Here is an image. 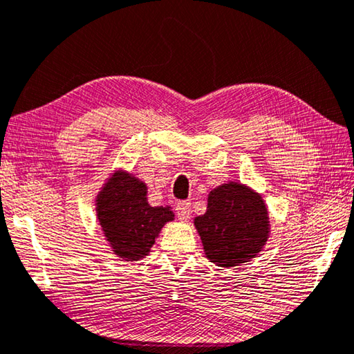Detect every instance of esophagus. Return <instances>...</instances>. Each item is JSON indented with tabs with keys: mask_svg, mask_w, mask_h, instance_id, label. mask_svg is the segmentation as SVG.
Wrapping results in <instances>:
<instances>
[{
	"mask_svg": "<svg viewBox=\"0 0 354 354\" xmlns=\"http://www.w3.org/2000/svg\"><path fill=\"white\" fill-rule=\"evenodd\" d=\"M176 214H178L179 221H184V223H187V221L190 219L192 207H190L189 201H179V203L176 204Z\"/></svg>",
	"mask_w": 354,
	"mask_h": 354,
	"instance_id": "1",
	"label": "esophagus"
}]
</instances>
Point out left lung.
Masks as SVG:
<instances>
[{"label": "left lung", "instance_id": "8db88e82", "mask_svg": "<svg viewBox=\"0 0 354 354\" xmlns=\"http://www.w3.org/2000/svg\"><path fill=\"white\" fill-rule=\"evenodd\" d=\"M207 258L232 267L253 258L268 236L264 201L241 184H224L210 192L207 212L195 218Z\"/></svg>", "mask_w": 354, "mask_h": 354}]
</instances>
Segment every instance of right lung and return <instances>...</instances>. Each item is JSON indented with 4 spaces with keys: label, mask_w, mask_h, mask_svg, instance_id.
<instances>
[{
    "label": "right lung",
    "mask_w": 354,
    "mask_h": 354,
    "mask_svg": "<svg viewBox=\"0 0 354 354\" xmlns=\"http://www.w3.org/2000/svg\"><path fill=\"white\" fill-rule=\"evenodd\" d=\"M147 187L131 175H116L98 196V218L113 252L126 261L150 252L165 223L175 214L169 207L147 204Z\"/></svg>",
    "instance_id": "1"
}]
</instances>
